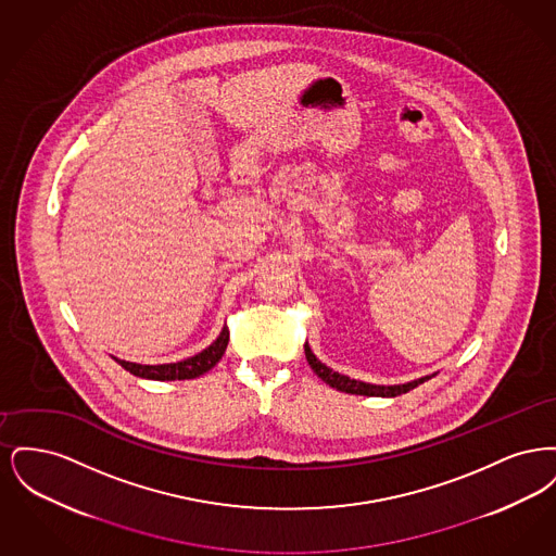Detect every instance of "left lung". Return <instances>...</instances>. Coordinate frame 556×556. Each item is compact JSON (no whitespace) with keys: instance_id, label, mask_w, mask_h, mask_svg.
I'll return each mask as SVG.
<instances>
[{"instance_id":"8db88e82","label":"left lung","mask_w":556,"mask_h":556,"mask_svg":"<svg viewBox=\"0 0 556 556\" xmlns=\"http://www.w3.org/2000/svg\"><path fill=\"white\" fill-rule=\"evenodd\" d=\"M304 352H306V361H308L311 369L315 370L327 386H331V388H336V390H340V392H345V394L396 397L400 396V394H406V392L415 390L417 386H421L424 381L431 379V377L435 375V372H433V375H427V377L408 381V383H402V386H372V383L356 381V379H350L348 375H342V372H338V370L329 369L327 365H323L317 356L313 354V350H311V345L308 344H304Z\"/></svg>"}]
</instances>
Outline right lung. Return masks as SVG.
Instances as JSON below:
<instances>
[{
    "label": "right lung",
    "instance_id": "add662e5",
    "mask_svg": "<svg viewBox=\"0 0 556 556\" xmlns=\"http://www.w3.org/2000/svg\"><path fill=\"white\" fill-rule=\"evenodd\" d=\"M229 344V329L223 327L220 336L212 342L206 350H202L200 354L179 361V363H168V365H137V363H129V361H121L114 358L121 367L129 370L135 377H143V379H156V381H175V379H193L200 377L223 358L225 350Z\"/></svg>",
    "mask_w": 556,
    "mask_h": 556
}]
</instances>
